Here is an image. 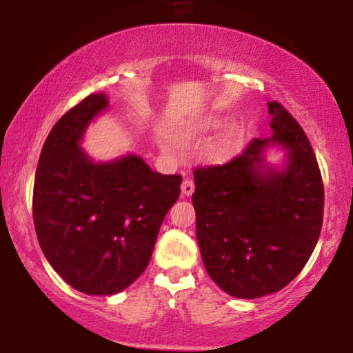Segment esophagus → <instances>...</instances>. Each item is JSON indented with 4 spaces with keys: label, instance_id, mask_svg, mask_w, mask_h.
Segmentation results:
<instances>
[{
    "label": "esophagus",
    "instance_id": "esophagus-1",
    "mask_svg": "<svg viewBox=\"0 0 353 353\" xmlns=\"http://www.w3.org/2000/svg\"><path fill=\"white\" fill-rule=\"evenodd\" d=\"M181 192L183 196H191L194 192V181L191 178H185L181 183Z\"/></svg>",
    "mask_w": 353,
    "mask_h": 353
}]
</instances>
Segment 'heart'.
Returning <instances> with one entry per match:
<instances>
[{"label": "heart", "instance_id": "1", "mask_svg": "<svg viewBox=\"0 0 353 353\" xmlns=\"http://www.w3.org/2000/svg\"><path fill=\"white\" fill-rule=\"evenodd\" d=\"M221 122H223V120L219 117H202L201 120H197V122L192 125L191 130L192 133L202 134V133L210 132V130L219 128ZM238 144H239V132L238 128L231 127L228 130H225L219 138H215L214 141L210 143V146L207 148V154H209V157L212 159L228 157L230 154H233L236 151Z\"/></svg>", "mask_w": 353, "mask_h": 353}]
</instances>
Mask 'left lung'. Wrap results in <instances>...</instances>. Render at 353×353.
Masks as SVG:
<instances>
[{"instance_id":"obj_1","label":"left lung","mask_w":353,"mask_h":353,"mask_svg":"<svg viewBox=\"0 0 353 353\" xmlns=\"http://www.w3.org/2000/svg\"><path fill=\"white\" fill-rule=\"evenodd\" d=\"M273 137L254 138L223 165L194 168L196 236L209 276L226 294L257 299L281 291L320 238L325 188L315 152L296 119L268 103ZM268 142L288 149L285 170L263 165Z\"/></svg>"}]
</instances>
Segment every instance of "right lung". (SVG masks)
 I'll return each instance as SVG.
<instances>
[{
	"instance_id": "add662e5",
	"label": "right lung",
	"mask_w": 353,
	"mask_h": 353,
	"mask_svg": "<svg viewBox=\"0 0 353 353\" xmlns=\"http://www.w3.org/2000/svg\"><path fill=\"white\" fill-rule=\"evenodd\" d=\"M108 108L90 94L57 120L43 144L33 185V223L51 267L90 296H110L139 278L159 230L180 197V175L152 172L138 156L94 163L85 128Z\"/></svg>"
}]
</instances>
